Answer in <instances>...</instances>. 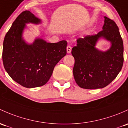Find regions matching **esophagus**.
Here are the masks:
<instances>
[{
  "mask_svg": "<svg viewBox=\"0 0 128 128\" xmlns=\"http://www.w3.org/2000/svg\"><path fill=\"white\" fill-rule=\"evenodd\" d=\"M66 50H67V53L68 54H70L71 52V47L70 46H67V48H66Z\"/></svg>",
  "mask_w": 128,
  "mask_h": 128,
  "instance_id": "esophagus-1",
  "label": "esophagus"
}]
</instances>
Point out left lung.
<instances>
[{
    "instance_id": "1",
    "label": "left lung",
    "mask_w": 128,
    "mask_h": 128,
    "mask_svg": "<svg viewBox=\"0 0 128 128\" xmlns=\"http://www.w3.org/2000/svg\"><path fill=\"white\" fill-rule=\"evenodd\" d=\"M103 38L111 42V48L102 52L96 48ZM71 54L74 58L73 75L76 82L86 89L102 88L116 78L123 66V42L115 22L104 16L102 30L77 40Z\"/></svg>"
}]
</instances>
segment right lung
I'll return each mask as SVG.
<instances>
[{
    "instance_id": "1",
    "label": "right lung",
    "mask_w": 128,
    "mask_h": 128,
    "mask_svg": "<svg viewBox=\"0 0 128 128\" xmlns=\"http://www.w3.org/2000/svg\"><path fill=\"white\" fill-rule=\"evenodd\" d=\"M39 24L42 20L30 11L17 17L4 40L2 60L4 68L15 82L26 88L44 86L49 80L54 68L66 54L67 42H46L36 38L28 44L23 38L26 24Z\"/></svg>"
}]
</instances>
